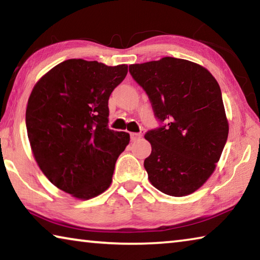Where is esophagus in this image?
Returning a JSON list of instances; mask_svg holds the SVG:
<instances>
[{"instance_id":"esophagus-1","label":"esophagus","mask_w":260,"mask_h":260,"mask_svg":"<svg viewBox=\"0 0 260 260\" xmlns=\"http://www.w3.org/2000/svg\"><path fill=\"white\" fill-rule=\"evenodd\" d=\"M141 138H142V134L141 133H131L132 142H136V141H139Z\"/></svg>"}]
</instances>
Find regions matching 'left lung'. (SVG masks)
I'll list each match as a JSON object with an SVG mask.
<instances>
[{"instance_id":"8db88e82","label":"left lung","mask_w":260,"mask_h":260,"mask_svg":"<svg viewBox=\"0 0 260 260\" xmlns=\"http://www.w3.org/2000/svg\"><path fill=\"white\" fill-rule=\"evenodd\" d=\"M129 72L164 121L144 135L151 144L149 181L166 195H190L212 175L227 141L219 83L202 65L174 57L132 64Z\"/></svg>"}]
</instances>
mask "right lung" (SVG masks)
Instances as JSON below:
<instances>
[{
    "mask_svg": "<svg viewBox=\"0 0 260 260\" xmlns=\"http://www.w3.org/2000/svg\"><path fill=\"white\" fill-rule=\"evenodd\" d=\"M126 64L68 59L42 76L26 108L34 159L48 180L74 199L90 200L112 182L129 134L108 128V102Z\"/></svg>",
    "mask_w": 260,
    "mask_h": 260,
    "instance_id": "1",
    "label": "right lung"
}]
</instances>
